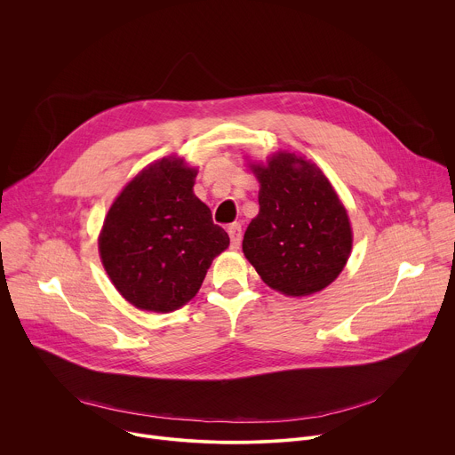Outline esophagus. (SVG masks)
Instances as JSON below:
<instances>
[{
	"mask_svg": "<svg viewBox=\"0 0 455 455\" xmlns=\"http://www.w3.org/2000/svg\"><path fill=\"white\" fill-rule=\"evenodd\" d=\"M228 235H230V246L237 250L239 244H241V225L239 223H232L228 227Z\"/></svg>",
	"mask_w": 455,
	"mask_h": 455,
	"instance_id": "obj_1",
	"label": "esophagus"
}]
</instances>
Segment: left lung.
Segmentation results:
<instances>
[{
	"label": "left lung",
	"mask_w": 455,
	"mask_h": 455,
	"mask_svg": "<svg viewBox=\"0 0 455 455\" xmlns=\"http://www.w3.org/2000/svg\"><path fill=\"white\" fill-rule=\"evenodd\" d=\"M253 172L261 183L259 214L243 251L274 290L302 297L331 284L353 246L344 205L322 171L291 153H279Z\"/></svg>",
	"instance_id": "8db88e82"
}]
</instances>
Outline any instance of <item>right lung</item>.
Masks as SVG:
<instances>
[{
    "label": "right lung",
    "mask_w": 455,
    "mask_h": 455,
    "mask_svg": "<svg viewBox=\"0 0 455 455\" xmlns=\"http://www.w3.org/2000/svg\"><path fill=\"white\" fill-rule=\"evenodd\" d=\"M196 171L162 158L125 185L111 205L99 250L125 300L167 313L198 293L212 259L228 244L211 209L194 196Z\"/></svg>",
    "instance_id": "right-lung-1"
}]
</instances>
